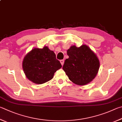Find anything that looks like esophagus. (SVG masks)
Instances as JSON below:
<instances>
[{
  "label": "esophagus",
  "instance_id": "34e87169",
  "mask_svg": "<svg viewBox=\"0 0 122 122\" xmlns=\"http://www.w3.org/2000/svg\"><path fill=\"white\" fill-rule=\"evenodd\" d=\"M64 60H60V63H61V65H62V66H63V64H64Z\"/></svg>",
  "mask_w": 122,
  "mask_h": 122
}]
</instances>
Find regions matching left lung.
<instances>
[{
    "instance_id": "left-lung-1",
    "label": "left lung",
    "mask_w": 122,
    "mask_h": 122,
    "mask_svg": "<svg viewBox=\"0 0 122 122\" xmlns=\"http://www.w3.org/2000/svg\"><path fill=\"white\" fill-rule=\"evenodd\" d=\"M67 53L69 58L65 60L62 68L69 79L78 85H85L91 82L100 68L96 54L85 44L79 47L71 46Z\"/></svg>"
}]
</instances>
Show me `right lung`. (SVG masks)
<instances>
[{
	"instance_id": "obj_1",
	"label": "right lung",
	"mask_w": 122,
	"mask_h": 122,
	"mask_svg": "<svg viewBox=\"0 0 122 122\" xmlns=\"http://www.w3.org/2000/svg\"><path fill=\"white\" fill-rule=\"evenodd\" d=\"M62 67L56 55L47 46L34 48L24 56L22 68L29 80L35 84H42L53 78L54 73Z\"/></svg>"
}]
</instances>
